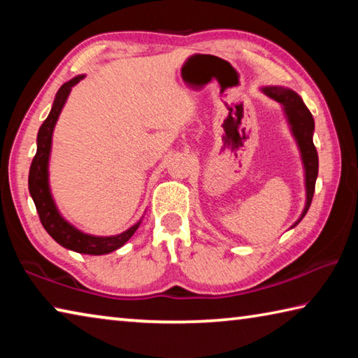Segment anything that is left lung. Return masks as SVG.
<instances>
[{
    "mask_svg": "<svg viewBox=\"0 0 358 358\" xmlns=\"http://www.w3.org/2000/svg\"><path fill=\"white\" fill-rule=\"evenodd\" d=\"M260 92L268 96V98L275 99L282 106L284 115H286L287 123L290 126V132L295 138L296 145H299L303 169H305V189H306V203L303 208L301 215L292 227L299 224L303 216L306 215L308 208H310L314 186H316V178L319 172V157L316 147L313 143V132H314V118L311 112L308 110L305 102L296 94L294 90L278 87V85H271V87H262Z\"/></svg>",
    "mask_w": 358,
    "mask_h": 358,
    "instance_id": "1",
    "label": "left lung"
}]
</instances>
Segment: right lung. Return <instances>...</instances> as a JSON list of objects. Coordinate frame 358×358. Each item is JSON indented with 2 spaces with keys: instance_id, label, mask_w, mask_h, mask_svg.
Listing matches in <instances>:
<instances>
[{
  "instance_id": "1",
  "label": "right lung",
  "mask_w": 358,
  "mask_h": 358,
  "mask_svg": "<svg viewBox=\"0 0 358 358\" xmlns=\"http://www.w3.org/2000/svg\"><path fill=\"white\" fill-rule=\"evenodd\" d=\"M83 77L85 76L82 74L71 78L69 82L63 83L62 88L58 90L52 110L38 132V150H36L31 167H29L28 187L36 205V210H38L42 226H44L47 234L57 243L66 248V250L80 254H92V256H101V254H108L123 246L134 235L138 226H141L142 220L137 221L128 230H124L123 234L110 235V237H98V235L85 234L82 230L72 226L71 222L66 221L62 213H59L57 203L52 197L50 185H48V161H50L53 129H55L58 117L63 110L72 87L80 82Z\"/></svg>"
}]
</instances>
